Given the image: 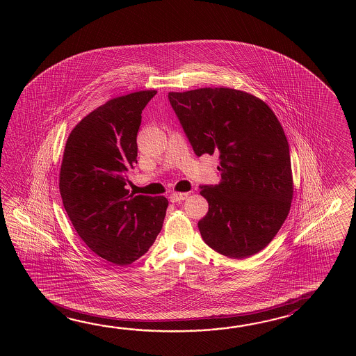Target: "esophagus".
I'll list each match as a JSON object with an SVG mask.
<instances>
[{
  "label": "esophagus",
  "instance_id": "34e87169",
  "mask_svg": "<svg viewBox=\"0 0 356 356\" xmlns=\"http://www.w3.org/2000/svg\"><path fill=\"white\" fill-rule=\"evenodd\" d=\"M187 197H188V192H173L169 198L172 202H181Z\"/></svg>",
  "mask_w": 356,
  "mask_h": 356
}]
</instances>
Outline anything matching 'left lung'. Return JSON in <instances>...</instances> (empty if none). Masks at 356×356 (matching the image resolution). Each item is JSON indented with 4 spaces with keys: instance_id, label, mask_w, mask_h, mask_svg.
<instances>
[{
    "instance_id": "8db88e82",
    "label": "left lung",
    "mask_w": 356,
    "mask_h": 356,
    "mask_svg": "<svg viewBox=\"0 0 356 356\" xmlns=\"http://www.w3.org/2000/svg\"><path fill=\"white\" fill-rule=\"evenodd\" d=\"M169 102L197 156L219 154V184L201 187L204 243L243 259L264 250L288 218L294 181L288 138L262 99L230 88L170 91Z\"/></svg>"
}]
</instances>
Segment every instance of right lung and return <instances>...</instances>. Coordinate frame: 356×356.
Masks as SVG:
<instances>
[{"label":"right lung","instance_id":"add662e5","mask_svg":"<svg viewBox=\"0 0 356 356\" xmlns=\"http://www.w3.org/2000/svg\"><path fill=\"white\" fill-rule=\"evenodd\" d=\"M156 90L111 99L68 135L60 169L63 207L83 242L99 257L131 265L155 242L165 218L164 196L129 193L141 113Z\"/></svg>","mask_w":356,"mask_h":356}]
</instances>
